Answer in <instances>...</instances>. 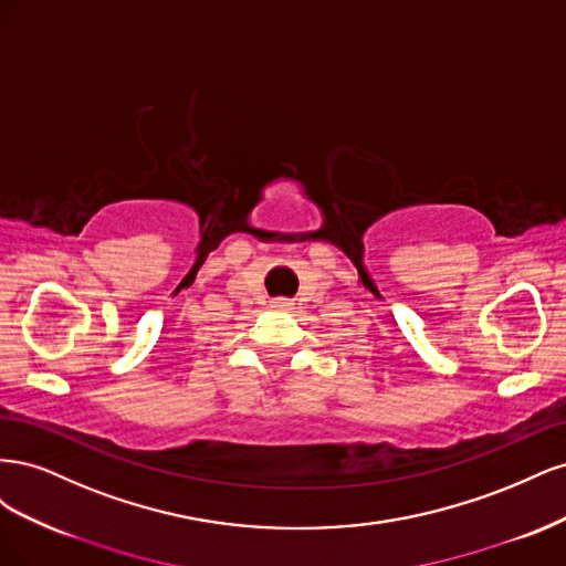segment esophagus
Listing matches in <instances>:
<instances>
[{"instance_id":"34e87169","label":"esophagus","mask_w":566,"mask_h":566,"mask_svg":"<svg viewBox=\"0 0 566 566\" xmlns=\"http://www.w3.org/2000/svg\"><path fill=\"white\" fill-rule=\"evenodd\" d=\"M273 306H276V310H287V306H293V302H290L287 297H276L273 300Z\"/></svg>"}]
</instances>
